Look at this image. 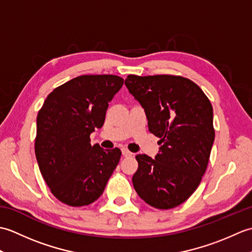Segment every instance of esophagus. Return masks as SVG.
Instances as JSON below:
<instances>
[{
    "label": "esophagus",
    "mask_w": 252,
    "mask_h": 252,
    "mask_svg": "<svg viewBox=\"0 0 252 252\" xmlns=\"http://www.w3.org/2000/svg\"><path fill=\"white\" fill-rule=\"evenodd\" d=\"M121 152H122V155H123V156H125V157H131L132 155H133L131 152L127 151L126 148H122Z\"/></svg>",
    "instance_id": "1"
}]
</instances>
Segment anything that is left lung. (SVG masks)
<instances>
[{"label":"left lung","mask_w":252,"mask_h":252,"mask_svg":"<svg viewBox=\"0 0 252 252\" xmlns=\"http://www.w3.org/2000/svg\"><path fill=\"white\" fill-rule=\"evenodd\" d=\"M126 87L146 112L148 130L160 138L155 159L137 155L133 186L157 209L181 205L199 185L215 142L213 108L190 80L170 74H130Z\"/></svg>","instance_id":"left-lung-1"}]
</instances>
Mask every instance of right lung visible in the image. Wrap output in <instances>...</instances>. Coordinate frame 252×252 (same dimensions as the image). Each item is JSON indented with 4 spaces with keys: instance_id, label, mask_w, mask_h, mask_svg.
I'll list each match as a JSON object with an SVG mask.
<instances>
[{
    "instance_id": "right-lung-1",
    "label": "right lung",
    "mask_w": 252,
    "mask_h": 252,
    "mask_svg": "<svg viewBox=\"0 0 252 252\" xmlns=\"http://www.w3.org/2000/svg\"><path fill=\"white\" fill-rule=\"evenodd\" d=\"M123 82L112 74L77 77L50 93L37 114L36 161L52 194L68 206L98 199L119 163V148L92 146L90 135L103 126Z\"/></svg>"
}]
</instances>
